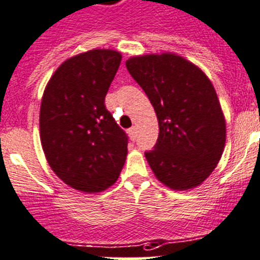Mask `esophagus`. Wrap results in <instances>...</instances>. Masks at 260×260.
I'll use <instances>...</instances> for the list:
<instances>
[{"label": "esophagus", "mask_w": 260, "mask_h": 260, "mask_svg": "<svg viewBox=\"0 0 260 260\" xmlns=\"http://www.w3.org/2000/svg\"><path fill=\"white\" fill-rule=\"evenodd\" d=\"M128 135H129L131 140H132V141H135L136 137H137V128L136 127L129 128V129H128Z\"/></svg>", "instance_id": "1"}]
</instances>
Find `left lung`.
<instances>
[{
	"label": "left lung",
	"instance_id": "8db88e82",
	"mask_svg": "<svg viewBox=\"0 0 260 260\" xmlns=\"http://www.w3.org/2000/svg\"><path fill=\"white\" fill-rule=\"evenodd\" d=\"M125 66L158 119V141L145 153L155 177L174 190L200 186L225 146V118L212 83L175 53L131 57Z\"/></svg>",
	"mask_w": 260,
	"mask_h": 260
}]
</instances>
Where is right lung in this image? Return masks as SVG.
<instances>
[{
  "label": "right lung",
  "instance_id": "obj_1",
  "mask_svg": "<svg viewBox=\"0 0 260 260\" xmlns=\"http://www.w3.org/2000/svg\"><path fill=\"white\" fill-rule=\"evenodd\" d=\"M121 62L111 49L69 58L51 75L40 107V139L51 170L64 184L98 193L118 180L127 135L105 106Z\"/></svg>",
  "mask_w": 260,
  "mask_h": 260
}]
</instances>
